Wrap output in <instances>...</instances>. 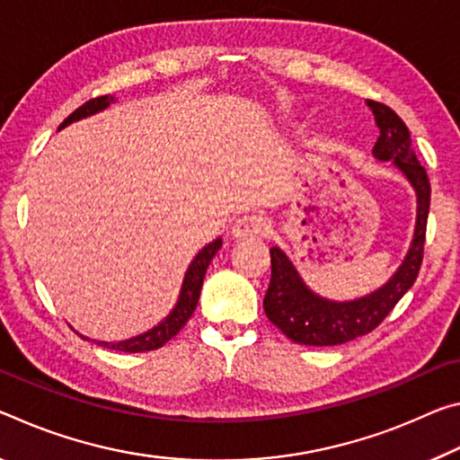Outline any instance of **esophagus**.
Masks as SVG:
<instances>
[{"label": "esophagus", "instance_id": "obj_1", "mask_svg": "<svg viewBox=\"0 0 460 460\" xmlns=\"http://www.w3.org/2000/svg\"><path fill=\"white\" fill-rule=\"evenodd\" d=\"M268 218L256 215V213H247L237 218L231 227V235L237 239H245V237H256L261 235V233L268 231Z\"/></svg>", "mask_w": 460, "mask_h": 460}]
</instances>
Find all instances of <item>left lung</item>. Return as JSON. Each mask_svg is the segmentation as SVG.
<instances>
[{"label": "left lung", "instance_id": "1", "mask_svg": "<svg viewBox=\"0 0 460 460\" xmlns=\"http://www.w3.org/2000/svg\"><path fill=\"white\" fill-rule=\"evenodd\" d=\"M375 114L378 138L373 147L376 162H391L403 173L418 199L415 229L403 261L395 274L373 293L352 301H332L313 293L279 245L270 247L272 279L264 296L266 317L279 330L303 346H338L373 332L389 315L407 290L418 279L424 258L426 223L429 213V181L411 147L410 128L389 106L367 100Z\"/></svg>", "mask_w": 460, "mask_h": 460}]
</instances>
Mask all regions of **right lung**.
<instances>
[{"mask_svg": "<svg viewBox=\"0 0 460 460\" xmlns=\"http://www.w3.org/2000/svg\"><path fill=\"white\" fill-rule=\"evenodd\" d=\"M112 102H114L112 96H100V98L85 102L84 106H79L75 112L69 114L67 119L61 122L59 130L71 125V122H77L82 119H87V116H93L102 111H106ZM221 245H223V239L217 237L210 243L204 245L199 253H196V258L190 261V266H188V270H186L184 280H181L178 303L173 305V309L167 313L165 319H162L157 325H153L151 330L135 335V338L120 340V341H98V346L119 349V352H133L135 354V352H149V349H157V348H162L165 341H170L173 335H176L181 327L188 323V319L192 317L196 303H199V296H200L204 274H207L210 260H213L215 253L221 250ZM82 338L87 340L85 335H82Z\"/></svg>", "mask_w": 460, "mask_h": 460, "instance_id": "obj_1", "label": "right lung"}]
</instances>
